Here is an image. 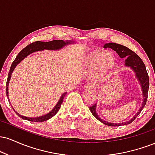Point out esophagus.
<instances>
[{
	"label": "esophagus",
	"mask_w": 155,
	"mask_h": 155,
	"mask_svg": "<svg viewBox=\"0 0 155 155\" xmlns=\"http://www.w3.org/2000/svg\"><path fill=\"white\" fill-rule=\"evenodd\" d=\"M85 88L87 89H93L95 88V84L91 83H87L86 85H85Z\"/></svg>",
	"instance_id": "obj_1"
}]
</instances>
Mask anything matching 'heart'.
<instances>
[{
    "mask_svg": "<svg viewBox=\"0 0 155 155\" xmlns=\"http://www.w3.org/2000/svg\"><path fill=\"white\" fill-rule=\"evenodd\" d=\"M114 63V58L111 52L95 51L90 55L87 59V65L90 68L97 66L98 71L105 73L107 71Z\"/></svg>",
    "mask_w": 155,
    "mask_h": 155,
    "instance_id": "1",
    "label": "heart"
}]
</instances>
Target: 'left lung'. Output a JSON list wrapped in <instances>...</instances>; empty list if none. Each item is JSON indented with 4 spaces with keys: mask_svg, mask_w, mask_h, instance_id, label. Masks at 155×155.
Returning a JSON list of instances; mask_svg holds the SVG:
<instances>
[{
    "mask_svg": "<svg viewBox=\"0 0 155 155\" xmlns=\"http://www.w3.org/2000/svg\"><path fill=\"white\" fill-rule=\"evenodd\" d=\"M104 48H111L113 50H114L117 54H119V56L121 58H125V65L127 66L131 67L134 70V71L136 72V76L138 77V80H139L140 85L142 87V91H143V104H142L141 107L140 108L139 111H138V113L136 114V115H135L134 117L129 121V122H125L123 123H118V124H114V123H109V122H106L101 120V118H99L98 116L97 115L95 111V107H96V104H95L93 106H90V110L91 111V113L93 114V116L95 117L97 120L101 121V122L106 124L108 126H113V127H116V126H120V125H125V124H128L131 122H133V121L136 120V118L138 117V115L140 113V111L143 110V107L145 106L146 103H147V97H148V92H149V75L147 71V68L143 63V60L140 59V58L136 54V52L130 49L129 48L124 47V46L120 45V44H117L115 43H108L104 45Z\"/></svg>",
    "mask_w": 155,
    "mask_h": 155,
    "instance_id": "8db88e82",
    "label": "left lung"
}]
</instances>
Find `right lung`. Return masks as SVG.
<instances>
[{
  "instance_id": "add662e5",
  "label": "right lung",
  "mask_w": 155,
  "mask_h": 155,
  "mask_svg": "<svg viewBox=\"0 0 155 155\" xmlns=\"http://www.w3.org/2000/svg\"><path fill=\"white\" fill-rule=\"evenodd\" d=\"M66 44H68V42L65 43V41H63V40H53L51 41H48V42H43V41H35L33 43H31L29 45L27 46L26 47H25L24 49H22L20 52L19 53L18 55L16 57L15 60H14V62L12 63V65H11L9 72H8V78H7V81H6V95L7 97H8V82H9V80L11 78V76H12V72H13L14 69L17 66V65L18 64L19 62L22 61V60L24 59L25 57L28 56V54H30L31 53L33 52V51H38V50H43V49H58L64 47L65 45H66ZM66 95V92L63 94V95L61 96L60 97V101H58V104L55 106V107L53 108V110L49 112V114H47L44 115V116L42 117H35V118H31V117H26L24 116H22L16 112L17 115L19 117L23 119V120H26L28 121H31V122H44V121H47L49 120V119L51 118L52 117H54L57 113H58L59 109L60 108V106H61L62 103L63 101V98L65 97V95Z\"/></svg>"
}]
</instances>
